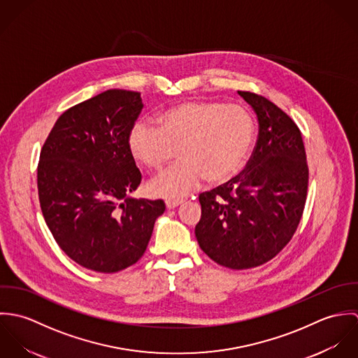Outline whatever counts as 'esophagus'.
<instances>
[{"mask_svg": "<svg viewBox=\"0 0 358 358\" xmlns=\"http://www.w3.org/2000/svg\"><path fill=\"white\" fill-rule=\"evenodd\" d=\"M182 203H183V200H166L165 201L168 209H173V208H176L178 205H180Z\"/></svg>", "mask_w": 358, "mask_h": 358, "instance_id": "34e87169", "label": "esophagus"}]
</instances>
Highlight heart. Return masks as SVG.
<instances>
[{"mask_svg":"<svg viewBox=\"0 0 358 358\" xmlns=\"http://www.w3.org/2000/svg\"><path fill=\"white\" fill-rule=\"evenodd\" d=\"M255 138V121L240 104L190 101L158 115V127L138 122L128 139L134 158L159 172L179 149L182 159L150 185L155 196L178 200L206 178L222 183L244 165Z\"/></svg>","mask_w":358,"mask_h":358,"instance_id":"b5f03b06","label":"heart"}]
</instances>
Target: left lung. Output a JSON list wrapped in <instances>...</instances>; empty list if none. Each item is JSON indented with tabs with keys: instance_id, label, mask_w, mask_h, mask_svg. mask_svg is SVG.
Instances as JSON below:
<instances>
[{
	"instance_id": "1",
	"label": "left lung",
	"mask_w": 358,
	"mask_h": 358,
	"mask_svg": "<svg viewBox=\"0 0 358 358\" xmlns=\"http://www.w3.org/2000/svg\"><path fill=\"white\" fill-rule=\"evenodd\" d=\"M238 94L257 117L255 149L237 176L200 194L196 237L217 264L245 270L271 260L294 237L306 204L308 166L295 121L262 95Z\"/></svg>"
}]
</instances>
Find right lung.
Masks as SVG:
<instances>
[{
	"mask_svg": "<svg viewBox=\"0 0 358 358\" xmlns=\"http://www.w3.org/2000/svg\"><path fill=\"white\" fill-rule=\"evenodd\" d=\"M143 103L108 90L67 108L41 149L37 186L44 219L64 254L85 268L117 273L148 248L162 200H136L142 182L128 139Z\"/></svg>",
	"mask_w": 358,
	"mask_h": 358,
	"instance_id": "obj_1",
	"label": "right lung"
}]
</instances>
